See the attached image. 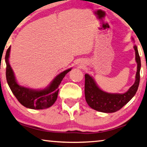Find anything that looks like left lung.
I'll return each mask as SVG.
<instances>
[{"label": "left lung", "instance_id": "1", "mask_svg": "<svg viewBox=\"0 0 147 147\" xmlns=\"http://www.w3.org/2000/svg\"><path fill=\"white\" fill-rule=\"evenodd\" d=\"M134 49L136 51V60L137 63L136 82L124 94H109L105 92L97 86L92 76L88 74H85V98L88 105L91 108L102 113H115L122 109L136 95L140 81L141 65L136 46H134Z\"/></svg>", "mask_w": 147, "mask_h": 147}]
</instances>
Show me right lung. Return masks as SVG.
Listing matches in <instances>:
<instances>
[{
	"label": "right lung",
	"mask_w": 147,
	"mask_h": 147,
	"mask_svg": "<svg viewBox=\"0 0 147 147\" xmlns=\"http://www.w3.org/2000/svg\"><path fill=\"white\" fill-rule=\"evenodd\" d=\"M10 46L6 51L5 61L6 63V76L8 84L13 94L20 103L25 107L31 109H44L53 105L57 98L59 86L63 78L71 71L69 69L62 72L55 77L48 88L42 90H34L20 86L17 83L14 74L9 63Z\"/></svg>",
	"instance_id": "obj_1"
}]
</instances>
